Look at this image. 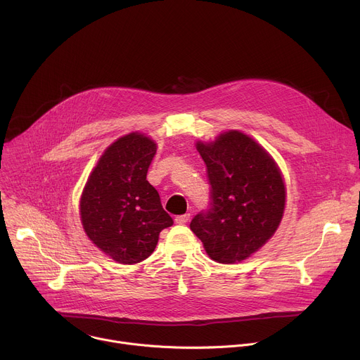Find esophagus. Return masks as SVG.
Segmentation results:
<instances>
[{
    "label": "esophagus",
    "mask_w": 360,
    "mask_h": 360,
    "mask_svg": "<svg viewBox=\"0 0 360 360\" xmlns=\"http://www.w3.org/2000/svg\"><path fill=\"white\" fill-rule=\"evenodd\" d=\"M189 218H191V215H189V214L178 215V217H175V222H176L178 225H184V224H186V222L189 221Z\"/></svg>",
    "instance_id": "obj_1"
}]
</instances>
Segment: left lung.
<instances>
[{"instance_id": "1", "label": "left lung", "mask_w": 360, "mask_h": 360, "mask_svg": "<svg viewBox=\"0 0 360 360\" xmlns=\"http://www.w3.org/2000/svg\"><path fill=\"white\" fill-rule=\"evenodd\" d=\"M211 185L208 208L191 221L211 259L236 264L275 233L285 210V184L274 160L252 138L229 131L196 143Z\"/></svg>"}]
</instances>
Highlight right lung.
I'll use <instances>...</instances> for the list:
<instances>
[{
	"mask_svg": "<svg viewBox=\"0 0 360 360\" xmlns=\"http://www.w3.org/2000/svg\"><path fill=\"white\" fill-rule=\"evenodd\" d=\"M157 145L129 134L114 142L91 172L81 196L88 238L124 265L138 264L155 249L162 229L174 224L158 191L146 181Z\"/></svg>",
	"mask_w": 360,
	"mask_h": 360,
	"instance_id": "1",
	"label": "right lung"
}]
</instances>
